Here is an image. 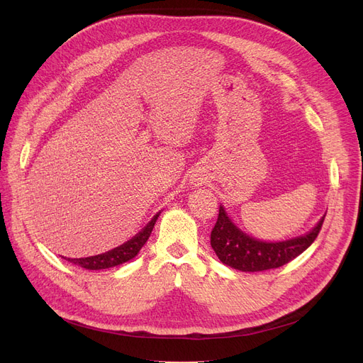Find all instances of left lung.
<instances>
[{
	"mask_svg": "<svg viewBox=\"0 0 363 363\" xmlns=\"http://www.w3.org/2000/svg\"><path fill=\"white\" fill-rule=\"evenodd\" d=\"M325 215L306 234L282 241H263L240 230L220 204L211 244L219 260L237 271L259 272L279 268L309 249L320 231Z\"/></svg>",
	"mask_w": 363,
	"mask_h": 363,
	"instance_id": "left-lung-1",
	"label": "left lung"
}]
</instances>
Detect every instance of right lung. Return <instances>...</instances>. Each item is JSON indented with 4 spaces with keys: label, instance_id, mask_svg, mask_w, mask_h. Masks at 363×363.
I'll use <instances>...</instances> for the list:
<instances>
[{
    "label": "right lung",
    "instance_id": "obj_1",
    "mask_svg": "<svg viewBox=\"0 0 363 363\" xmlns=\"http://www.w3.org/2000/svg\"><path fill=\"white\" fill-rule=\"evenodd\" d=\"M160 216V212L156 213L155 216L151 218V220L143 228V230L133 235L130 240H128L126 242L121 244L116 249H111L106 253L97 255V256H89V257H79V259H67L65 257L67 262H72L73 264H78L81 268L89 269V271H100V269H107V268H113V266L122 264L125 262H129L130 259L135 257L140 250L144 247V244L147 242L152 228H155V223L157 220V218Z\"/></svg>",
    "mask_w": 363,
    "mask_h": 363
}]
</instances>
